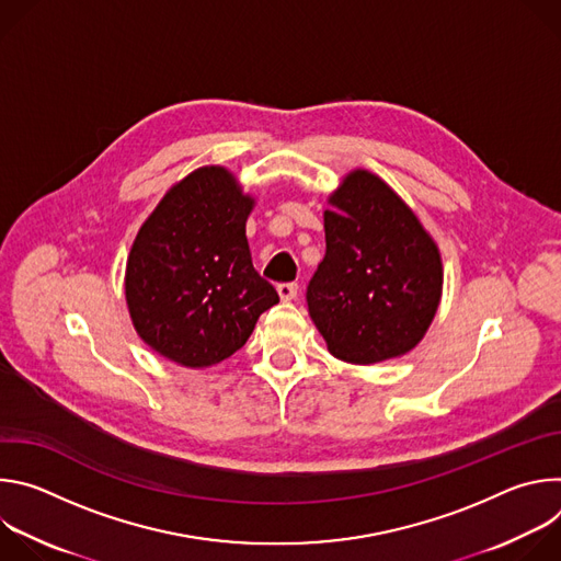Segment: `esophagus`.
<instances>
[{
  "label": "esophagus",
  "instance_id": "1",
  "mask_svg": "<svg viewBox=\"0 0 561 561\" xmlns=\"http://www.w3.org/2000/svg\"><path fill=\"white\" fill-rule=\"evenodd\" d=\"M297 290L299 286L295 282H284V284H277V293L282 297V301H290L297 297Z\"/></svg>",
  "mask_w": 561,
  "mask_h": 561
}]
</instances>
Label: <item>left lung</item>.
<instances>
[{
    "mask_svg": "<svg viewBox=\"0 0 561 561\" xmlns=\"http://www.w3.org/2000/svg\"><path fill=\"white\" fill-rule=\"evenodd\" d=\"M324 213L327 255L306 288L329 351L351 364L409 353L442 295L437 247L379 178L355 171Z\"/></svg>",
    "mask_w": 561,
    "mask_h": 561,
    "instance_id": "obj_1",
    "label": "left lung"
}]
</instances>
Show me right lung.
<instances>
[{"instance_id": "right-lung-1", "label": "right lung", "mask_w": 561, "mask_h": 561, "mask_svg": "<svg viewBox=\"0 0 561 561\" xmlns=\"http://www.w3.org/2000/svg\"><path fill=\"white\" fill-rule=\"evenodd\" d=\"M253 199L219 167L191 173L137 232L126 301L139 337L182 366L219 364L242 348L277 290L251 262Z\"/></svg>"}]
</instances>
